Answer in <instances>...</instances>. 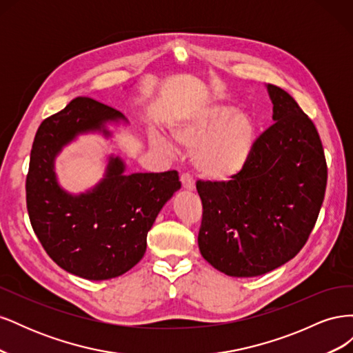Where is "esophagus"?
<instances>
[{"label": "esophagus", "mask_w": 353, "mask_h": 353, "mask_svg": "<svg viewBox=\"0 0 353 353\" xmlns=\"http://www.w3.org/2000/svg\"><path fill=\"white\" fill-rule=\"evenodd\" d=\"M181 184H183V188L188 190V191H193L196 188V184H194V179L191 178L188 174H183L181 175Z\"/></svg>", "instance_id": "1"}]
</instances>
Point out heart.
Listing matches in <instances>:
<instances>
[{"mask_svg": "<svg viewBox=\"0 0 353 353\" xmlns=\"http://www.w3.org/2000/svg\"><path fill=\"white\" fill-rule=\"evenodd\" d=\"M174 141L191 150V165L201 178L225 183L239 176L249 165L256 128L249 116L237 113L232 105L219 103L191 104L179 110L170 122ZM153 144L172 153L174 145L160 134Z\"/></svg>", "mask_w": 353, "mask_h": 353, "instance_id": "heart-1", "label": "heart"}]
</instances>
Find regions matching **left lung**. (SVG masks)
Listing matches in <instances>:
<instances>
[{
    "label": "left lung",
    "mask_w": 353,
    "mask_h": 353,
    "mask_svg": "<svg viewBox=\"0 0 353 353\" xmlns=\"http://www.w3.org/2000/svg\"><path fill=\"white\" fill-rule=\"evenodd\" d=\"M274 104L249 165L225 183L199 181V249L230 276H258L301 252L314 230L327 185V163L314 122L290 94L268 83Z\"/></svg>",
    "instance_id": "left-lung-1"
}]
</instances>
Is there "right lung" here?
I'll use <instances>...</instances> for the list:
<instances>
[{
	"mask_svg": "<svg viewBox=\"0 0 353 353\" xmlns=\"http://www.w3.org/2000/svg\"><path fill=\"white\" fill-rule=\"evenodd\" d=\"M126 122L113 108L73 99L38 128L26 176V206L42 248L60 268L85 280H109L135 266L145 253L147 232L165 203L181 188L176 170L125 175L121 157H109L105 175L78 196L59 184L54 160L79 134L112 132Z\"/></svg>",
	"mask_w": 353,
	"mask_h": 353,
	"instance_id": "add662e5",
	"label": "right lung"
}]
</instances>
